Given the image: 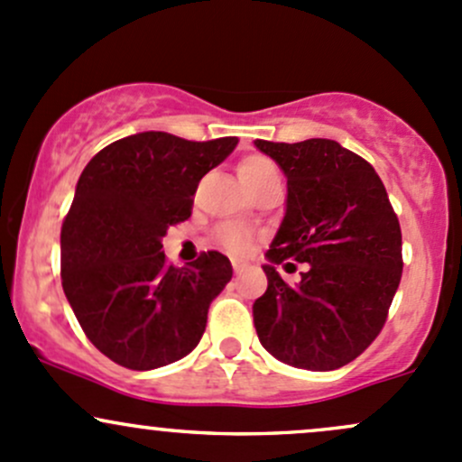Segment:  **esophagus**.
Returning <instances> with one entry per match:
<instances>
[{
    "mask_svg": "<svg viewBox=\"0 0 462 462\" xmlns=\"http://www.w3.org/2000/svg\"><path fill=\"white\" fill-rule=\"evenodd\" d=\"M233 271H236V273L246 271V264H245V262H240V260H233Z\"/></svg>",
    "mask_w": 462,
    "mask_h": 462,
    "instance_id": "1",
    "label": "esophagus"
}]
</instances>
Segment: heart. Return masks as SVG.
<instances>
[{
	"label": "heart",
	"mask_w": 462,
	"mask_h": 462,
	"mask_svg": "<svg viewBox=\"0 0 462 462\" xmlns=\"http://www.w3.org/2000/svg\"><path fill=\"white\" fill-rule=\"evenodd\" d=\"M237 176H240L242 185L251 189V187L260 185V182L269 180V178L280 176V173H277L275 162L269 161L266 156H249L237 165ZM217 237L231 253H245L251 245L249 233L240 229V226H225V229L217 233Z\"/></svg>",
	"instance_id": "1"
}]
</instances>
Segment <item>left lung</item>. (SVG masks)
<instances>
[{
  "instance_id": "8db88e82",
  "label": "left lung",
  "mask_w": 462,
  "mask_h": 462,
  "mask_svg": "<svg viewBox=\"0 0 462 462\" xmlns=\"http://www.w3.org/2000/svg\"><path fill=\"white\" fill-rule=\"evenodd\" d=\"M286 176V211L266 251V292L253 304L260 344L282 364L337 370L374 341L403 271L401 226L370 162L330 138L255 141ZM310 264L300 285L274 271Z\"/></svg>"
}]
</instances>
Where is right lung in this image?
<instances>
[{"mask_svg":"<svg viewBox=\"0 0 462 462\" xmlns=\"http://www.w3.org/2000/svg\"><path fill=\"white\" fill-rule=\"evenodd\" d=\"M236 145V136L193 143L138 132L83 170L61 226V282L88 339L114 364L162 368L200 344L231 262L209 251L176 269L162 237L191 216L200 178Z\"/></svg>","mask_w":462,"mask_h":462,"instance_id":"obj_1","label":"right lung"}]
</instances>
